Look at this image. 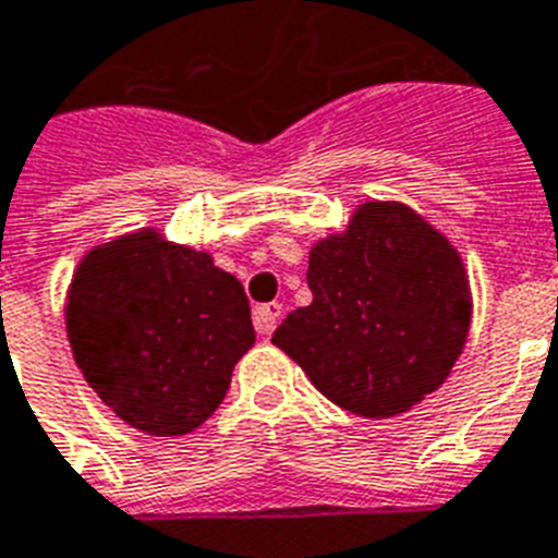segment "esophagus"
Segmentation results:
<instances>
[{
	"label": "esophagus",
	"mask_w": 558,
	"mask_h": 558,
	"mask_svg": "<svg viewBox=\"0 0 558 558\" xmlns=\"http://www.w3.org/2000/svg\"><path fill=\"white\" fill-rule=\"evenodd\" d=\"M282 316V305L279 302H268V305H256L253 307V328L256 333L270 336L276 330V322Z\"/></svg>",
	"instance_id": "obj_1"
}]
</instances>
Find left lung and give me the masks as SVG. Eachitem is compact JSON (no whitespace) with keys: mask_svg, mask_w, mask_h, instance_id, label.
Returning a JSON list of instances; mask_svg holds the SVG:
<instances>
[{"mask_svg":"<svg viewBox=\"0 0 558 558\" xmlns=\"http://www.w3.org/2000/svg\"><path fill=\"white\" fill-rule=\"evenodd\" d=\"M307 288L311 305L270 342L342 411H411L462 356L473 313L462 253L404 202H359L342 230L313 242Z\"/></svg>","mask_w":558,"mask_h":558,"instance_id":"left-lung-1","label":"left lung"}]
</instances>
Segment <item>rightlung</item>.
<instances>
[{
  "mask_svg": "<svg viewBox=\"0 0 558 558\" xmlns=\"http://www.w3.org/2000/svg\"><path fill=\"white\" fill-rule=\"evenodd\" d=\"M64 330L94 393L147 436H187L222 404L256 342L245 288L214 256L140 228L73 270Z\"/></svg>",
  "mask_w": 558,
  "mask_h": 558,
  "instance_id": "1",
  "label": "right lung"
}]
</instances>
